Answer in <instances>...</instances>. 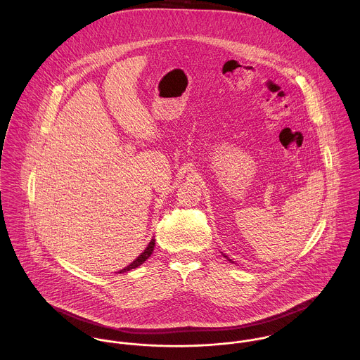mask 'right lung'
Masks as SVG:
<instances>
[{
    "label": "right lung",
    "instance_id": "right-lung-1",
    "mask_svg": "<svg viewBox=\"0 0 360 360\" xmlns=\"http://www.w3.org/2000/svg\"><path fill=\"white\" fill-rule=\"evenodd\" d=\"M155 247V238L151 240V243L148 244V247L144 250V252L140 255V257H137V259H134L127 267H124V269H122L119 273H124V271H129V270H131V269H136V267H139L140 264H143L148 257H151V254H153V251H154Z\"/></svg>",
    "mask_w": 360,
    "mask_h": 360
}]
</instances>
